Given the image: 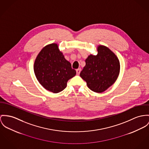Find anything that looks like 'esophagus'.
I'll return each mask as SVG.
<instances>
[{
	"label": "esophagus",
	"mask_w": 149,
	"mask_h": 149,
	"mask_svg": "<svg viewBox=\"0 0 149 149\" xmlns=\"http://www.w3.org/2000/svg\"><path fill=\"white\" fill-rule=\"evenodd\" d=\"M80 71H81V69H80V68H79V69H77V70H76V71H77V75H79Z\"/></svg>",
	"instance_id": "1"
}]
</instances>
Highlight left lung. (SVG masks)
Listing matches in <instances>:
<instances>
[{"label":"left lung","mask_w":149,"mask_h":149,"mask_svg":"<svg viewBox=\"0 0 149 149\" xmlns=\"http://www.w3.org/2000/svg\"><path fill=\"white\" fill-rule=\"evenodd\" d=\"M97 50L96 56L91 54L86 59L80 76L92 91L102 93L117 80L120 65L117 57L108 47L99 45Z\"/></svg>","instance_id":"8db88e82"}]
</instances>
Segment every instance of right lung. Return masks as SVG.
Listing matches in <instances>:
<instances>
[{"label":"right lung","mask_w":149,"mask_h":149,"mask_svg":"<svg viewBox=\"0 0 149 149\" xmlns=\"http://www.w3.org/2000/svg\"><path fill=\"white\" fill-rule=\"evenodd\" d=\"M37 79L46 90L53 93L63 91L68 81L76 75V71L60 52L56 43L42 48L34 63Z\"/></svg>","instance_id":"1"}]
</instances>
